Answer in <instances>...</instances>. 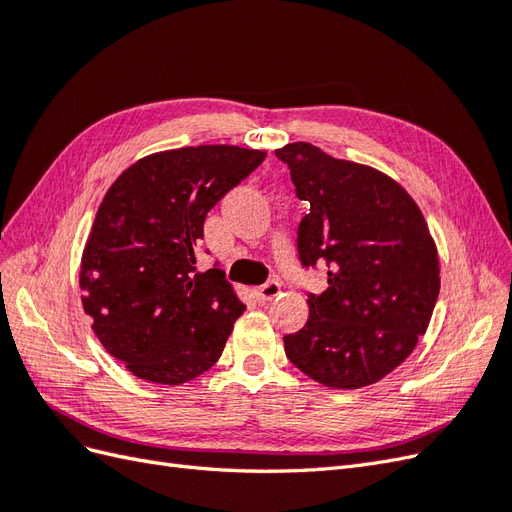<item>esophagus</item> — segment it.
Returning a JSON list of instances; mask_svg holds the SVG:
<instances>
[{"instance_id": "1", "label": "esophagus", "mask_w": 512, "mask_h": 512, "mask_svg": "<svg viewBox=\"0 0 512 512\" xmlns=\"http://www.w3.org/2000/svg\"><path fill=\"white\" fill-rule=\"evenodd\" d=\"M282 292V284L277 282V280H271V282H267L265 286H260V288H256V299L260 301V303H269V301H273L277 294Z\"/></svg>"}]
</instances>
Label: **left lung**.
<instances>
[{
	"label": "left lung",
	"instance_id": "left-lung-1",
	"mask_svg": "<svg viewBox=\"0 0 512 512\" xmlns=\"http://www.w3.org/2000/svg\"><path fill=\"white\" fill-rule=\"evenodd\" d=\"M297 196L303 267L327 265V290L309 294L305 327L284 337L290 363L331 389L376 384L418 344L440 294L438 247L414 198L365 164L312 143L275 149Z\"/></svg>",
	"mask_w": 512,
	"mask_h": 512
}]
</instances>
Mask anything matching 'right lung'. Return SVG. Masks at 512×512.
<instances>
[{
  "instance_id": "obj_1",
  "label": "right lung",
  "mask_w": 512,
  "mask_h": 512,
  "mask_svg": "<svg viewBox=\"0 0 512 512\" xmlns=\"http://www.w3.org/2000/svg\"><path fill=\"white\" fill-rule=\"evenodd\" d=\"M265 149L198 145L145 156L102 198L81 258L83 309L136 378L179 386L222 356L243 314L220 269L196 271L207 213Z\"/></svg>"
}]
</instances>
